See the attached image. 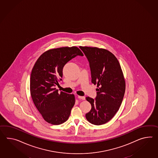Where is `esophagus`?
Listing matches in <instances>:
<instances>
[{"mask_svg":"<svg viewBox=\"0 0 158 158\" xmlns=\"http://www.w3.org/2000/svg\"><path fill=\"white\" fill-rule=\"evenodd\" d=\"M77 98H79V99H82V100H85V96H77Z\"/></svg>","mask_w":158,"mask_h":158,"instance_id":"1","label":"esophagus"}]
</instances>
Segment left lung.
Returning a JSON list of instances; mask_svg holds the SVG:
<instances>
[{"label":"left lung","mask_w":158,"mask_h":158,"mask_svg":"<svg viewBox=\"0 0 158 158\" xmlns=\"http://www.w3.org/2000/svg\"><path fill=\"white\" fill-rule=\"evenodd\" d=\"M89 64L91 82L98 89L95 99L86 97L91 104L85 114L89 123L102 125L110 121L119 110L126 89L119 62L109 51L97 47H80Z\"/></svg>","instance_id":"8db88e82"}]
</instances>
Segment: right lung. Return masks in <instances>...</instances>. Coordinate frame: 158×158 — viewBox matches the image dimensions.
Segmentation results:
<instances>
[{"label": "right lung", "instance_id": "add662e5", "mask_svg": "<svg viewBox=\"0 0 158 158\" xmlns=\"http://www.w3.org/2000/svg\"><path fill=\"white\" fill-rule=\"evenodd\" d=\"M83 54L77 47H61L44 52L38 58L31 71L30 93L35 107L47 122L59 125L69 118L75 100L73 94L55 88L62 81L65 64Z\"/></svg>", "mask_w": 158, "mask_h": 158}]
</instances>
